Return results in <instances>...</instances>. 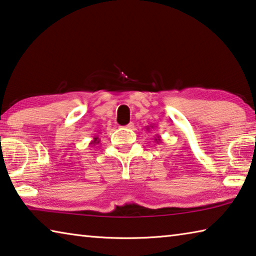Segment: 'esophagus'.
<instances>
[{
    "label": "esophagus",
    "mask_w": 256,
    "mask_h": 256,
    "mask_svg": "<svg viewBox=\"0 0 256 256\" xmlns=\"http://www.w3.org/2000/svg\"><path fill=\"white\" fill-rule=\"evenodd\" d=\"M133 126H134V124L132 123V122H130L128 124H126V125H125V128H133Z\"/></svg>",
    "instance_id": "esophagus-1"
}]
</instances>
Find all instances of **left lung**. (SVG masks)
<instances>
[{
    "mask_svg": "<svg viewBox=\"0 0 256 256\" xmlns=\"http://www.w3.org/2000/svg\"><path fill=\"white\" fill-rule=\"evenodd\" d=\"M150 128H154V126H151V125H150ZM150 128H149V126H146V131H149ZM154 141H157V144H159V142L162 141V138H160V136H158V134H157V136L154 138Z\"/></svg>",
    "mask_w": 256,
    "mask_h": 256,
    "instance_id": "left-lung-1",
    "label": "left lung"
}]
</instances>
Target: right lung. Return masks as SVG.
Masks as SVG:
<instances>
[{"mask_svg": "<svg viewBox=\"0 0 256 256\" xmlns=\"http://www.w3.org/2000/svg\"><path fill=\"white\" fill-rule=\"evenodd\" d=\"M99 142H100V140H99V136H94V140L90 142V146H96L99 144Z\"/></svg>", "mask_w": 256, "mask_h": 256, "instance_id": "obj_1", "label": "right lung"}]
</instances>
